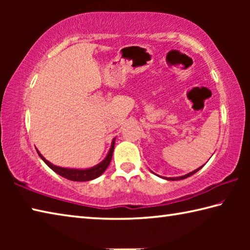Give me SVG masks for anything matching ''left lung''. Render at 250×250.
<instances>
[{"label": "left lung", "instance_id": "obj_1", "mask_svg": "<svg viewBox=\"0 0 250 250\" xmlns=\"http://www.w3.org/2000/svg\"><path fill=\"white\" fill-rule=\"evenodd\" d=\"M203 167H198V168H196L195 171H193V172H191V173H188V174H186V175H183V176H179V177H163V179H166V180H168V181H177V180H183V179H186V177H188V176H191V175H193L194 173H196L198 170H201Z\"/></svg>", "mask_w": 250, "mask_h": 250}]
</instances>
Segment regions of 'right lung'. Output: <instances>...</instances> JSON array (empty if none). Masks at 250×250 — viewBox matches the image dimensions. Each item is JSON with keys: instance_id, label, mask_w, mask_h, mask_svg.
Here are the masks:
<instances>
[{"instance_id": "right-lung-1", "label": "right lung", "mask_w": 250, "mask_h": 250, "mask_svg": "<svg viewBox=\"0 0 250 250\" xmlns=\"http://www.w3.org/2000/svg\"><path fill=\"white\" fill-rule=\"evenodd\" d=\"M115 140L116 139H113V141L111 143V147H110L108 154L103 162H100L99 164H97V166L92 167L90 168H86V170H76V168H67V167H61L54 166V164L48 162V161L46 160L39 151H37V153H39V155L41 156V159L43 160L54 172H56L57 174L70 181L86 182V181H91L96 179V177L100 176L105 171V168L108 167V166L110 164V161L112 159L113 149H115Z\"/></svg>"}]
</instances>
